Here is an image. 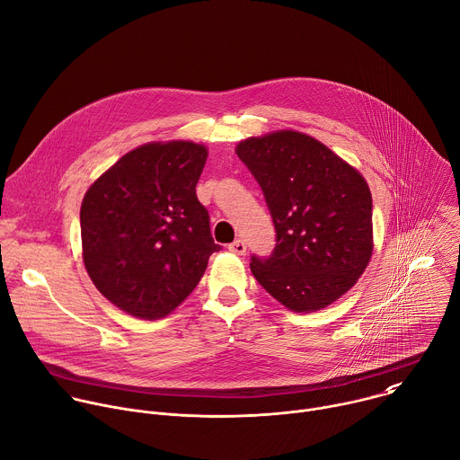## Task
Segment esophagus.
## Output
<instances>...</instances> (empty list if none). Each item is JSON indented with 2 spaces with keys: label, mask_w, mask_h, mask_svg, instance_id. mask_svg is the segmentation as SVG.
<instances>
[{
  "label": "esophagus",
  "mask_w": 460,
  "mask_h": 460,
  "mask_svg": "<svg viewBox=\"0 0 460 460\" xmlns=\"http://www.w3.org/2000/svg\"><path fill=\"white\" fill-rule=\"evenodd\" d=\"M229 251L231 252H234V254H245V251H247V245H245V242L243 240H234L233 243H229Z\"/></svg>",
  "instance_id": "34e87169"
}]
</instances>
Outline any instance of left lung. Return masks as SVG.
Instances as JSON below:
<instances>
[{"instance_id":"8db88e82","label":"left lung","mask_w":460,"mask_h":460,"mask_svg":"<svg viewBox=\"0 0 460 460\" xmlns=\"http://www.w3.org/2000/svg\"><path fill=\"white\" fill-rule=\"evenodd\" d=\"M236 155L260 184L276 229L251 256L258 283L287 309L314 313L343 296L372 256V195L358 170L292 129L251 137Z\"/></svg>"}]
</instances>
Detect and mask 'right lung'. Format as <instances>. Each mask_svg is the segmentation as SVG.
Instances as JSON below:
<instances>
[{
	"mask_svg": "<svg viewBox=\"0 0 460 460\" xmlns=\"http://www.w3.org/2000/svg\"><path fill=\"white\" fill-rule=\"evenodd\" d=\"M208 149L190 140L135 147L102 173L81 206L84 267L131 316H168L199 285L220 245L197 199Z\"/></svg>",
	"mask_w": 460,
	"mask_h": 460,
	"instance_id": "right-lung-1",
	"label": "right lung"
}]
</instances>
